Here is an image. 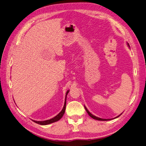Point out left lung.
Instances as JSON below:
<instances>
[{
    "label": "left lung",
    "instance_id": "8db88e82",
    "mask_svg": "<svg viewBox=\"0 0 146 146\" xmlns=\"http://www.w3.org/2000/svg\"><path fill=\"white\" fill-rule=\"evenodd\" d=\"M127 45L129 46V47H130V46H129V43H127ZM85 110H86V112L88 113V114H89V116H91L92 118H93L94 119H96V120H98V121H109V120H111V119H102V118H100V117H96V116H94V115H92V114H91L89 111H88V109L86 108L85 106ZM120 115H121V114H120ZM120 115L118 116H117V117H116L115 118H117V117H118L119 116H120Z\"/></svg>",
    "mask_w": 146,
    "mask_h": 146
}]
</instances>
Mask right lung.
Listing matches in <instances>:
<instances>
[{
  "label": "right lung",
  "mask_w": 146,
  "mask_h": 146,
  "mask_svg": "<svg viewBox=\"0 0 146 146\" xmlns=\"http://www.w3.org/2000/svg\"><path fill=\"white\" fill-rule=\"evenodd\" d=\"M69 91H68V92H66V99H65V102H64V107H63L62 110H61V112L58 114V115H56L55 117H53V118L49 119V120L43 121H33H33L34 122H35V123H38V124H39V125H44L50 124V123H53V122H56V121H59L60 119L63 117V116L64 115V112H65L66 105V96H67Z\"/></svg>",
  "instance_id": "right-lung-1"
}]
</instances>
